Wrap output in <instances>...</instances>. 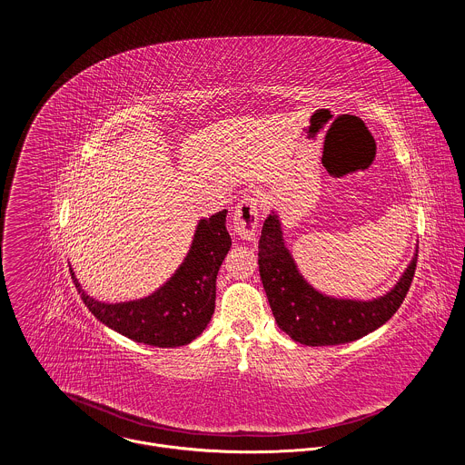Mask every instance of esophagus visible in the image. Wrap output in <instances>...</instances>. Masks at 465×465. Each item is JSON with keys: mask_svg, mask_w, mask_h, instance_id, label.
I'll use <instances>...</instances> for the list:
<instances>
[{"mask_svg": "<svg viewBox=\"0 0 465 465\" xmlns=\"http://www.w3.org/2000/svg\"><path fill=\"white\" fill-rule=\"evenodd\" d=\"M259 224V201L255 196H244L235 206L232 230L239 239L253 241Z\"/></svg>", "mask_w": 465, "mask_h": 465, "instance_id": "obj_1", "label": "esophagus"}]
</instances>
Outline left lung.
<instances>
[{
  "instance_id": "left-lung-1",
  "label": "left lung",
  "mask_w": 465,
  "mask_h": 465,
  "mask_svg": "<svg viewBox=\"0 0 465 465\" xmlns=\"http://www.w3.org/2000/svg\"><path fill=\"white\" fill-rule=\"evenodd\" d=\"M259 274L278 327L303 346H337L359 341L386 323L403 303L416 272L418 252L397 283L371 300L337 298L314 289L285 244L278 212L259 237Z\"/></svg>"
}]
</instances>
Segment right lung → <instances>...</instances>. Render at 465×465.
<instances>
[{"mask_svg": "<svg viewBox=\"0 0 465 465\" xmlns=\"http://www.w3.org/2000/svg\"><path fill=\"white\" fill-rule=\"evenodd\" d=\"M228 210L201 219L180 267L149 296L128 302H101L90 296L74 269L75 287L92 314L119 335L154 348L185 346L208 327L217 298V274L232 248Z\"/></svg>", "mask_w": 465, "mask_h": 465, "instance_id": "right-lung-1", "label": "right lung"}]
</instances>
